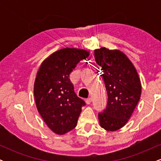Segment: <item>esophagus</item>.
Listing matches in <instances>:
<instances>
[{
	"mask_svg": "<svg viewBox=\"0 0 161 161\" xmlns=\"http://www.w3.org/2000/svg\"><path fill=\"white\" fill-rule=\"evenodd\" d=\"M86 101L87 104H91V102H92V98H91V97H88V98L86 99Z\"/></svg>",
	"mask_w": 161,
	"mask_h": 161,
	"instance_id": "obj_1",
	"label": "esophagus"
}]
</instances>
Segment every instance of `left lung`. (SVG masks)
I'll return each instance as SVG.
<instances>
[{
  "instance_id": "8db88e82",
  "label": "left lung",
  "mask_w": 161,
  "mask_h": 161,
  "mask_svg": "<svg viewBox=\"0 0 161 161\" xmlns=\"http://www.w3.org/2000/svg\"><path fill=\"white\" fill-rule=\"evenodd\" d=\"M95 59L102 71L108 97L107 108L98 114L100 125L105 130H118L128 122L139 101L140 79L132 63L120 51L96 49Z\"/></svg>"
}]
</instances>
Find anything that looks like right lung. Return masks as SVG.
<instances>
[{
  "label": "right lung",
  "instance_id": "obj_1",
  "mask_svg": "<svg viewBox=\"0 0 161 161\" xmlns=\"http://www.w3.org/2000/svg\"><path fill=\"white\" fill-rule=\"evenodd\" d=\"M88 55V51L82 49L59 50L42 62L37 73L34 84L37 109L54 133L64 135L76 126L86 102L74 92L69 74Z\"/></svg>",
  "mask_w": 161,
  "mask_h": 161
}]
</instances>
